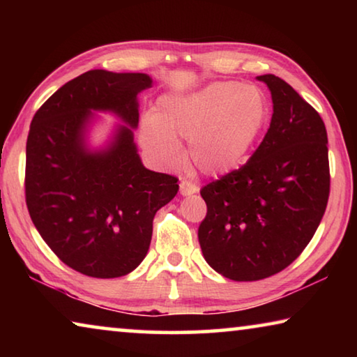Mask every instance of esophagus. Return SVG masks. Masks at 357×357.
Segmentation results:
<instances>
[{
	"mask_svg": "<svg viewBox=\"0 0 357 357\" xmlns=\"http://www.w3.org/2000/svg\"><path fill=\"white\" fill-rule=\"evenodd\" d=\"M179 192L183 197H189V195H193V193L198 192V187L193 183H190V181L184 179L179 183Z\"/></svg>",
	"mask_w": 357,
	"mask_h": 357,
	"instance_id": "obj_1",
	"label": "esophagus"
}]
</instances>
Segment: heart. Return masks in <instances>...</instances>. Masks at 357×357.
<instances>
[{"mask_svg":"<svg viewBox=\"0 0 357 357\" xmlns=\"http://www.w3.org/2000/svg\"><path fill=\"white\" fill-rule=\"evenodd\" d=\"M269 118V100L259 88L211 82L195 91L162 96L155 113L142 118L140 142L162 164L174 165L179 140H189L192 165L204 176L220 178L245 164Z\"/></svg>","mask_w":357,"mask_h":357,"instance_id":"obj_1","label":"heart"}]
</instances>
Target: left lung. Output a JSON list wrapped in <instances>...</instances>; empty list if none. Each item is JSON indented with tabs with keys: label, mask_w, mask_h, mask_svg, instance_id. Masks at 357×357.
I'll return each mask as SVG.
<instances>
[{
	"label": "left lung",
	"mask_w": 357,
	"mask_h": 357,
	"mask_svg": "<svg viewBox=\"0 0 357 357\" xmlns=\"http://www.w3.org/2000/svg\"><path fill=\"white\" fill-rule=\"evenodd\" d=\"M273 118L250 160L200 190L198 228L206 263L236 282L261 280L291 264L315 234L329 198L328 134L310 104L273 74Z\"/></svg>",
	"instance_id": "8db88e82"
}]
</instances>
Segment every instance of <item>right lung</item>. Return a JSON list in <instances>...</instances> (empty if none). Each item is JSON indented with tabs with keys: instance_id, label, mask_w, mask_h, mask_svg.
Returning a JSON list of instances; mask_svg holds the SVG:
<instances>
[{
	"instance_id": "add662e5",
	"label": "right lung",
	"mask_w": 357,
	"mask_h": 357,
	"mask_svg": "<svg viewBox=\"0 0 357 357\" xmlns=\"http://www.w3.org/2000/svg\"><path fill=\"white\" fill-rule=\"evenodd\" d=\"M153 78L140 72L88 70L34 114L26 142V206L47 245L69 268L98 279L134 271L146 257L153 219L179 190L178 179L143 165L134 142L138 94ZM110 112L105 142L92 129Z\"/></svg>"
}]
</instances>
